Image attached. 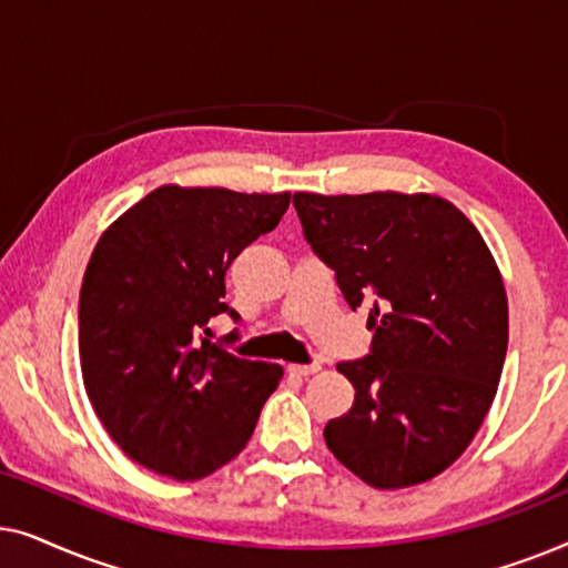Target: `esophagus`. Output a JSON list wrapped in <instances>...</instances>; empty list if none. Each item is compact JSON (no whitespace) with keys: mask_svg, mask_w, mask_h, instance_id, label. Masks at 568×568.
<instances>
[{"mask_svg":"<svg viewBox=\"0 0 568 568\" xmlns=\"http://www.w3.org/2000/svg\"><path fill=\"white\" fill-rule=\"evenodd\" d=\"M323 369L321 362H313V364H290V372L292 375H300V377H310V375H317V372Z\"/></svg>","mask_w":568,"mask_h":568,"instance_id":"1","label":"esophagus"}]
</instances>
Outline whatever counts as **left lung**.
Returning <instances> with one entry per match:
<instances>
[{
	"label": "left lung",
	"mask_w": 568,
	"mask_h": 568,
	"mask_svg": "<svg viewBox=\"0 0 568 568\" xmlns=\"http://www.w3.org/2000/svg\"><path fill=\"white\" fill-rule=\"evenodd\" d=\"M305 240L375 331L341 362L348 414L325 424L338 463L375 488L424 484L465 453L491 408L509 338L507 292L468 216L429 193H294Z\"/></svg>",
	"instance_id": "8db88e82"
}]
</instances>
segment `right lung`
Returning a JSON list of instances; mask_svg holds the SVG:
<instances>
[{
  "label": "right lung",
  "mask_w": 568,
  "mask_h": 568,
  "mask_svg": "<svg viewBox=\"0 0 568 568\" xmlns=\"http://www.w3.org/2000/svg\"><path fill=\"white\" fill-rule=\"evenodd\" d=\"M292 193L160 185L98 240L80 292L88 398L115 445L160 476L199 480L247 445L278 364L204 338L237 313L224 274L282 220Z\"/></svg>",
  "instance_id": "1"
}]
</instances>
